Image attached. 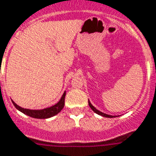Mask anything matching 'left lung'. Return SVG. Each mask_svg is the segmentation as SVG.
<instances>
[{"label":"left lung","mask_w":156,"mask_h":156,"mask_svg":"<svg viewBox=\"0 0 156 156\" xmlns=\"http://www.w3.org/2000/svg\"><path fill=\"white\" fill-rule=\"evenodd\" d=\"M88 105H89V107H91V109L95 112V113L98 114V115H100V116H105V117H109V118H112V117H115L116 116H111V115H107V114H105L103 113V112H100V111H98V109H96L95 107H93V105L91 104V102L89 101V100H88Z\"/></svg>","instance_id":"1"}]
</instances>
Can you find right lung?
Instances as JSON below:
<instances>
[{
	"instance_id": "1",
	"label": "right lung",
	"mask_w": 156,
	"mask_h": 156,
	"mask_svg": "<svg viewBox=\"0 0 156 156\" xmlns=\"http://www.w3.org/2000/svg\"><path fill=\"white\" fill-rule=\"evenodd\" d=\"M65 95H66V92H64L63 96L61 97V98L59 101H58L57 103L54 106H52L50 107H47L42 110H30V109H26V108H23V107H20L18 105L13 101L12 103L14 106L16 107L17 110L20 111L21 112H23L25 115H27L29 116H31L33 118H38V119H46V118H49L52 116L57 115L59 112L64 107V99H65Z\"/></svg>"
}]
</instances>
